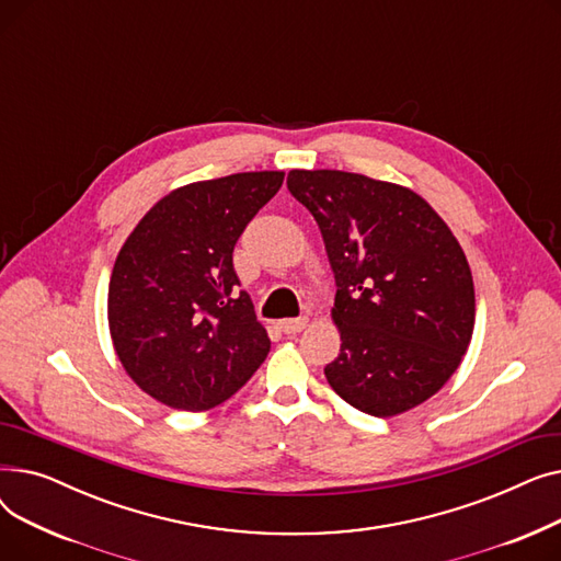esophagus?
<instances>
[{"mask_svg":"<svg viewBox=\"0 0 561 561\" xmlns=\"http://www.w3.org/2000/svg\"><path fill=\"white\" fill-rule=\"evenodd\" d=\"M307 322H309V318H307V316H300V318H286V320H282V322H279V330H282L284 334L293 336V334L302 332V330L307 328Z\"/></svg>","mask_w":561,"mask_h":561,"instance_id":"esophagus-1","label":"esophagus"}]
</instances>
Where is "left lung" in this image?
<instances>
[{
	"mask_svg": "<svg viewBox=\"0 0 561 561\" xmlns=\"http://www.w3.org/2000/svg\"><path fill=\"white\" fill-rule=\"evenodd\" d=\"M336 277L339 357L330 387L387 419L432 398L461 364L476 290L461 245L414 191L343 170H290Z\"/></svg>",
	"mask_w": 561,
	"mask_h": 561,
	"instance_id": "left-lung-1",
	"label": "left lung"
}]
</instances>
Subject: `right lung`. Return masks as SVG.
I'll return each mask as SVG.
<instances>
[{
  "mask_svg": "<svg viewBox=\"0 0 561 561\" xmlns=\"http://www.w3.org/2000/svg\"><path fill=\"white\" fill-rule=\"evenodd\" d=\"M284 172H239L176 188L129 233L108 284V328L125 370L184 411L222 404L271 339L233 271V245Z\"/></svg>",
  "mask_w": 561,
  "mask_h": 561,
  "instance_id": "obj_1",
  "label": "right lung"
}]
</instances>
